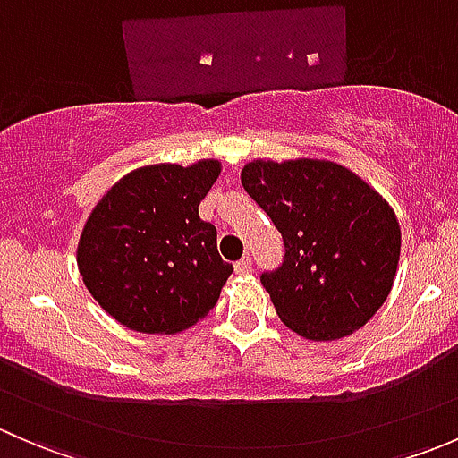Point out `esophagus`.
<instances>
[{
  "label": "esophagus",
  "instance_id": "obj_1",
  "mask_svg": "<svg viewBox=\"0 0 458 458\" xmlns=\"http://www.w3.org/2000/svg\"><path fill=\"white\" fill-rule=\"evenodd\" d=\"M234 270H237L239 275H246V272H250L252 270V259L250 257L239 259V261L234 263Z\"/></svg>",
  "mask_w": 458,
  "mask_h": 458
}]
</instances>
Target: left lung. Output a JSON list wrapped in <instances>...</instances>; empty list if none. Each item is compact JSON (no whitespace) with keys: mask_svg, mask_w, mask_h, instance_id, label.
Segmentation results:
<instances>
[{"mask_svg":"<svg viewBox=\"0 0 458 458\" xmlns=\"http://www.w3.org/2000/svg\"><path fill=\"white\" fill-rule=\"evenodd\" d=\"M242 183L285 243L279 270L261 275L281 321L310 341L352 335L394 285L401 228L370 183L327 159H255Z\"/></svg>","mask_w":458,"mask_h":458,"instance_id":"obj_1","label":"left lung"}]
</instances>
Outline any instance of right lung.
I'll return each instance as SVG.
<instances>
[{
  "mask_svg": "<svg viewBox=\"0 0 458 458\" xmlns=\"http://www.w3.org/2000/svg\"><path fill=\"white\" fill-rule=\"evenodd\" d=\"M219 159L152 164L123 174L92 208L77 243L88 293L135 332L174 335L215 308L233 263L199 203L219 179Z\"/></svg>",
  "mask_w": 458,
  "mask_h": 458,
  "instance_id": "add662e5",
  "label": "right lung"
}]
</instances>
